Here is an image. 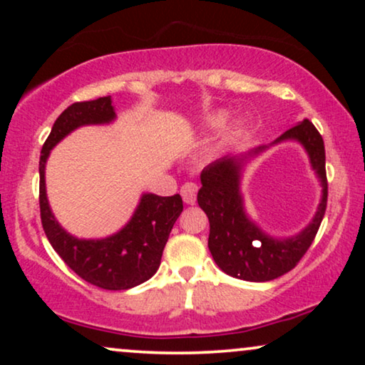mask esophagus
<instances>
[{
  "label": "esophagus",
  "instance_id": "1",
  "mask_svg": "<svg viewBox=\"0 0 365 365\" xmlns=\"http://www.w3.org/2000/svg\"><path fill=\"white\" fill-rule=\"evenodd\" d=\"M196 192H197V186L194 182H186L181 187V194H182L184 202L191 204V206L194 202H196Z\"/></svg>",
  "mask_w": 365,
  "mask_h": 365
}]
</instances>
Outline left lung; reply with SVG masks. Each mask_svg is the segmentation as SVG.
Listing matches in <instances>:
<instances>
[{
	"label": "left lung",
	"instance_id": "obj_1",
	"mask_svg": "<svg viewBox=\"0 0 365 365\" xmlns=\"http://www.w3.org/2000/svg\"><path fill=\"white\" fill-rule=\"evenodd\" d=\"M282 141L301 143L311 159V166L321 179L322 197L312 222L297 236L277 239L269 236L251 221L244 209L241 173L249 156L267 146H259L247 156L217 159L202 169L197 204L209 217V251L219 267L229 276L251 282L272 281L297 266L316 237L327 207L326 149L316 126L304 119L287 129L272 144Z\"/></svg>",
	"mask_w": 365,
	"mask_h": 365
}]
</instances>
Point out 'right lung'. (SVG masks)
<instances>
[{
  "instance_id": "1",
  "label": "right lung",
  "mask_w": 365,
  "mask_h": 365,
  "mask_svg": "<svg viewBox=\"0 0 365 365\" xmlns=\"http://www.w3.org/2000/svg\"><path fill=\"white\" fill-rule=\"evenodd\" d=\"M111 96L74 103L59 114L43 144L39 158V211L41 224L59 257L84 281L108 291H124L146 282L156 274L169 232L182 212V199L143 194L131 221L104 239H78L64 231L54 219L46 197L44 166L49 151L69 133L86 124L114 121Z\"/></svg>"
}]
</instances>
